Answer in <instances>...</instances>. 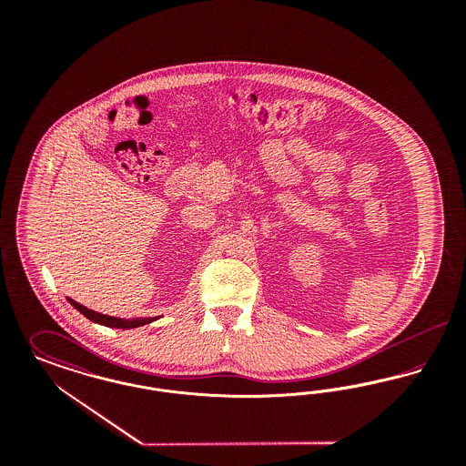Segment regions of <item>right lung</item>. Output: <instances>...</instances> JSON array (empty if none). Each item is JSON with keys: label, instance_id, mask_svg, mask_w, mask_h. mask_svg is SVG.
Segmentation results:
<instances>
[{"label": "right lung", "instance_id": "right-lung-1", "mask_svg": "<svg viewBox=\"0 0 466 466\" xmlns=\"http://www.w3.org/2000/svg\"><path fill=\"white\" fill-rule=\"evenodd\" d=\"M67 302L75 308L76 310H80L86 318H89L90 321L94 323H99V325H105V327H110V329H136V327H143L147 323H152L156 321V318H133V319H122V318H115V316H108V314H101V312H96V310L87 309L86 306L75 302L73 299H67Z\"/></svg>", "mask_w": 466, "mask_h": 466}]
</instances>
